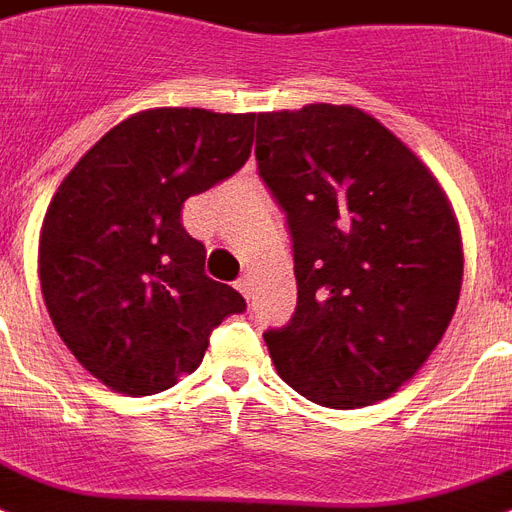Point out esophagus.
<instances>
[{"mask_svg": "<svg viewBox=\"0 0 512 512\" xmlns=\"http://www.w3.org/2000/svg\"><path fill=\"white\" fill-rule=\"evenodd\" d=\"M237 291L243 293L245 299H251V293H253V283H251V275H243L240 280H237Z\"/></svg>", "mask_w": 512, "mask_h": 512, "instance_id": "34e87169", "label": "esophagus"}]
</instances>
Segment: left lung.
<instances>
[{
	"instance_id": "8db88e82",
	"label": "left lung",
	"mask_w": 512,
	"mask_h": 512,
	"mask_svg": "<svg viewBox=\"0 0 512 512\" xmlns=\"http://www.w3.org/2000/svg\"><path fill=\"white\" fill-rule=\"evenodd\" d=\"M259 176L291 229L296 312L264 342L307 400L390 398L446 334L462 237L427 165L355 106L259 114Z\"/></svg>"
}]
</instances>
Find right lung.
Returning <instances> with one entry per match:
<instances>
[{"mask_svg": "<svg viewBox=\"0 0 512 512\" xmlns=\"http://www.w3.org/2000/svg\"><path fill=\"white\" fill-rule=\"evenodd\" d=\"M256 114L149 109L106 133L61 181L39 235V283L55 331L82 366L125 395L192 374L221 320L245 310L205 275L181 224L192 194L251 157Z\"/></svg>", "mask_w": 512, "mask_h": 512, "instance_id": "1", "label": "right lung"}]
</instances>
